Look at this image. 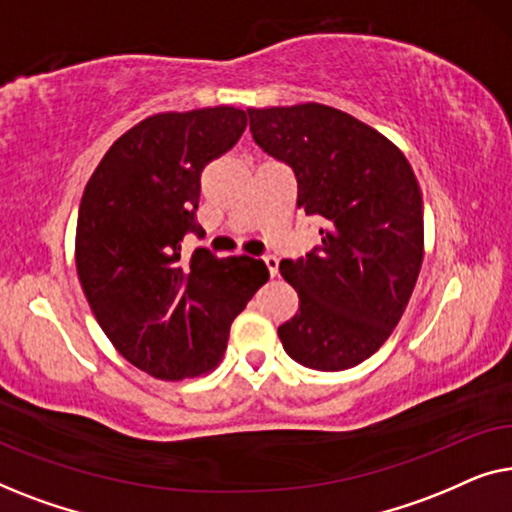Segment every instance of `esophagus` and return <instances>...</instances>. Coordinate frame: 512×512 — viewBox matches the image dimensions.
<instances>
[{
  "label": "esophagus",
  "mask_w": 512,
  "mask_h": 512,
  "mask_svg": "<svg viewBox=\"0 0 512 512\" xmlns=\"http://www.w3.org/2000/svg\"><path fill=\"white\" fill-rule=\"evenodd\" d=\"M265 261V268H268V272H270V277H277V272H279V261L275 256H265L263 258Z\"/></svg>",
  "instance_id": "esophagus-1"
}]
</instances>
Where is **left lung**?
I'll list each match as a JSON object with an SVG mask.
<instances>
[{"label": "left lung", "mask_w": 512, "mask_h": 512, "mask_svg": "<svg viewBox=\"0 0 512 512\" xmlns=\"http://www.w3.org/2000/svg\"><path fill=\"white\" fill-rule=\"evenodd\" d=\"M247 114L256 144L296 174L298 207L321 223L319 247L279 263L300 300L279 340L305 368L359 366L401 321L422 270L415 172L387 137L326 104Z\"/></svg>", "instance_id": "1"}]
</instances>
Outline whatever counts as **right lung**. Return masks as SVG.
<instances>
[{"mask_svg":"<svg viewBox=\"0 0 512 512\" xmlns=\"http://www.w3.org/2000/svg\"><path fill=\"white\" fill-rule=\"evenodd\" d=\"M244 128L247 114L235 107L149 116L111 144L83 191L81 289L118 354L158 380L212 373L230 324L270 277L249 256H181L184 235H202L200 174Z\"/></svg>","mask_w":512,"mask_h":512,"instance_id":"1","label":"right lung"}]
</instances>
